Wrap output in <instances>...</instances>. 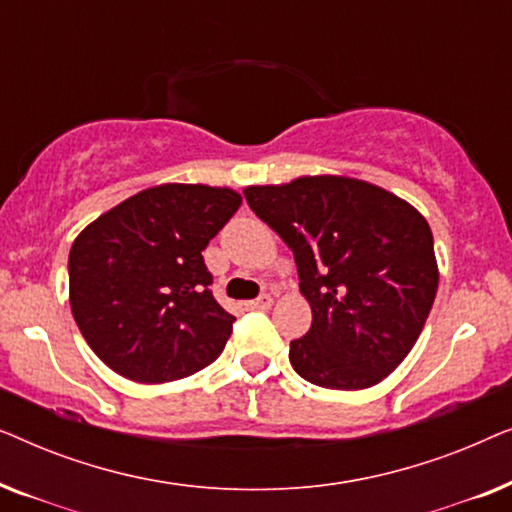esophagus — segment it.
<instances>
[{
	"label": "esophagus",
	"instance_id": "esophagus-1",
	"mask_svg": "<svg viewBox=\"0 0 512 512\" xmlns=\"http://www.w3.org/2000/svg\"><path fill=\"white\" fill-rule=\"evenodd\" d=\"M272 307V296L268 293H263V296H258L256 300H249L247 303V310H270Z\"/></svg>",
	"mask_w": 512,
	"mask_h": 512
}]
</instances>
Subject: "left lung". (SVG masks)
<instances>
[{"mask_svg": "<svg viewBox=\"0 0 512 512\" xmlns=\"http://www.w3.org/2000/svg\"><path fill=\"white\" fill-rule=\"evenodd\" d=\"M244 198L293 251L312 326L291 340L303 380L368 389L415 345L438 291L429 223L394 193L361 179L300 177L249 186Z\"/></svg>", "mask_w": 512, "mask_h": 512, "instance_id": "1", "label": "left lung"}]
</instances>
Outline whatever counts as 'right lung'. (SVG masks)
Here are the masks:
<instances>
[{"label": "right lung", "instance_id": "add662e5", "mask_svg": "<svg viewBox=\"0 0 512 512\" xmlns=\"http://www.w3.org/2000/svg\"><path fill=\"white\" fill-rule=\"evenodd\" d=\"M240 193L163 184L123 200L69 251V303L90 349L118 375L158 384L209 366L233 333L202 251Z\"/></svg>", "mask_w": 512, "mask_h": 512}]
</instances>
